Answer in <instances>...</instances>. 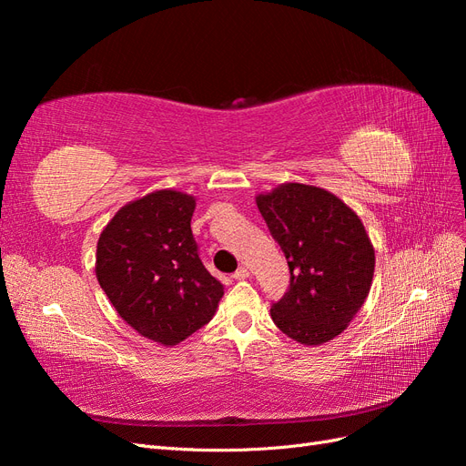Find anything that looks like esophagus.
I'll use <instances>...</instances> for the list:
<instances>
[{"label": "esophagus", "instance_id": "esophagus-1", "mask_svg": "<svg viewBox=\"0 0 466 466\" xmlns=\"http://www.w3.org/2000/svg\"><path fill=\"white\" fill-rule=\"evenodd\" d=\"M250 274H248V270H247V268H238V270L233 274V278L235 279H247Z\"/></svg>", "mask_w": 466, "mask_h": 466}]
</instances>
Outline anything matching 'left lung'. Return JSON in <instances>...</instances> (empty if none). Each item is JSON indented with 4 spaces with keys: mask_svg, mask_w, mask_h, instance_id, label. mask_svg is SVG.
Here are the masks:
<instances>
[{
    "mask_svg": "<svg viewBox=\"0 0 466 466\" xmlns=\"http://www.w3.org/2000/svg\"><path fill=\"white\" fill-rule=\"evenodd\" d=\"M257 206L289 266V289L270 309L276 327L303 346L348 329L370 295L375 248L360 216L338 196L284 182Z\"/></svg>",
    "mask_w": 466,
    "mask_h": 466,
    "instance_id": "obj_1",
    "label": "left lung"
}]
</instances>
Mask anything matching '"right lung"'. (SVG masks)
<instances>
[{
    "label": "right lung",
    "mask_w": 466,
    "mask_h": 466,
    "mask_svg": "<svg viewBox=\"0 0 466 466\" xmlns=\"http://www.w3.org/2000/svg\"><path fill=\"white\" fill-rule=\"evenodd\" d=\"M196 198L155 190L122 206L96 243L95 274L116 313L147 340L177 346L216 315L223 284L198 257Z\"/></svg>",
    "instance_id": "right-lung-1"
}]
</instances>
